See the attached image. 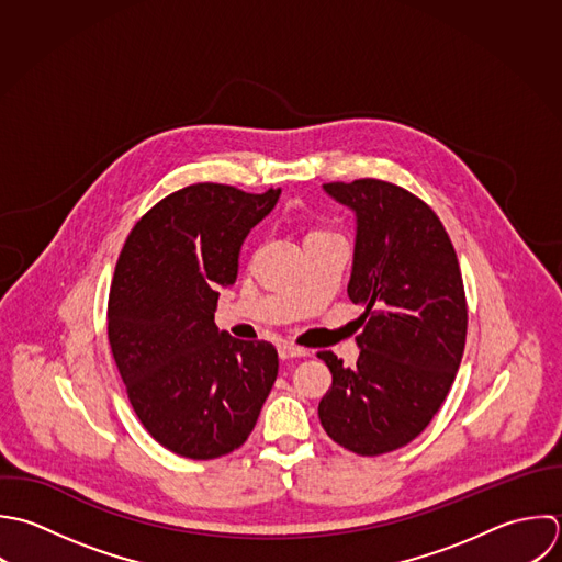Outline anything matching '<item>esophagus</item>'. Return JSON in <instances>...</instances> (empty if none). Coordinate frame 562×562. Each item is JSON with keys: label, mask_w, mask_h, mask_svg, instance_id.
Masks as SVG:
<instances>
[{"label": "esophagus", "mask_w": 562, "mask_h": 562, "mask_svg": "<svg viewBox=\"0 0 562 562\" xmlns=\"http://www.w3.org/2000/svg\"><path fill=\"white\" fill-rule=\"evenodd\" d=\"M278 355H280V359H295V357H308V350L293 346V344H280Z\"/></svg>", "instance_id": "obj_1"}]
</instances>
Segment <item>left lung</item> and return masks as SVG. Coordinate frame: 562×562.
Masks as SVG:
<instances>
[{"instance_id": "left-lung-1", "label": "left lung", "mask_w": 562, "mask_h": 562, "mask_svg": "<svg viewBox=\"0 0 562 562\" xmlns=\"http://www.w3.org/2000/svg\"><path fill=\"white\" fill-rule=\"evenodd\" d=\"M324 190L357 212L348 297L366 311L355 368L317 352L333 372L319 420L337 445L374 458L409 445L442 407L467 346V293L456 247L420 196L381 179Z\"/></svg>"}]
</instances>
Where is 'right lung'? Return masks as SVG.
Masks as SVG:
<instances>
[{"label":"right lung","instance_id":"right-lung-1","mask_svg":"<svg viewBox=\"0 0 562 562\" xmlns=\"http://www.w3.org/2000/svg\"><path fill=\"white\" fill-rule=\"evenodd\" d=\"M280 190L194 183L131 229L111 282L106 333L128 403L168 451L214 460L243 447L278 376L269 341L218 333V286L236 282L249 229Z\"/></svg>","mask_w":562,"mask_h":562}]
</instances>
